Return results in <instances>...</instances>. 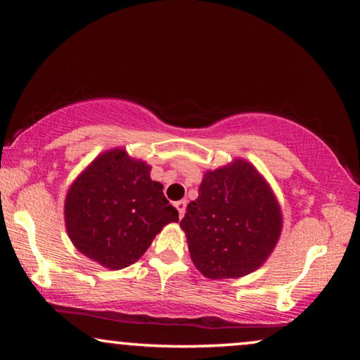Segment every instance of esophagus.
I'll return each instance as SVG.
<instances>
[{
	"instance_id": "esophagus-1",
	"label": "esophagus",
	"mask_w": 360,
	"mask_h": 360,
	"mask_svg": "<svg viewBox=\"0 0 360 360\" xmlns=\"http://www.w3.org/2000/svg\"><path fill=\"white\" fill-rule=\"evenodd\" d=\"M174 206H176V210L179 211V217H184V214H186V206H187L186 200H179V202L174 203Z\"/></svg>"
}]
</instances>
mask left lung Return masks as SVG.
Masks as SVG:
<instances>
[{
  "mask_svg": "<svg viewBox=\"0 0 360 360\" xmlns=\"http://www.w3.org/2000/svg\"><path fill=\"white\" fill-rule=\"evenodd\" d=\"M281 225L275 195L245 160L206 172L181 221L193 264L210 279L257 270L275 249Z\"/></svg>",
  "mask_w": 360,
  "mask_h": 360,
  "instance_id": "obj_1",
  "label": "left lung"
}]
</instances>
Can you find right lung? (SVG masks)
Masks as SVG:
<instances>
[{"instance_id": "right-lung-1", "label": "right lung", "mask_w": 360, "mask_h": 360, "mask_svg": "<svg viewBox=\"0 0 360 360\" xmlns=\"http://www.w3.org/2000/svg\"><path fill=\"white\" fill-rule=\"evenodd\" d=\"M150 167L124 149L108 150L72 182L65 202L68 235L79 251L120 270L148 251L152 240L179 214L150 179Z\"/></svg>"}]
</instances>
